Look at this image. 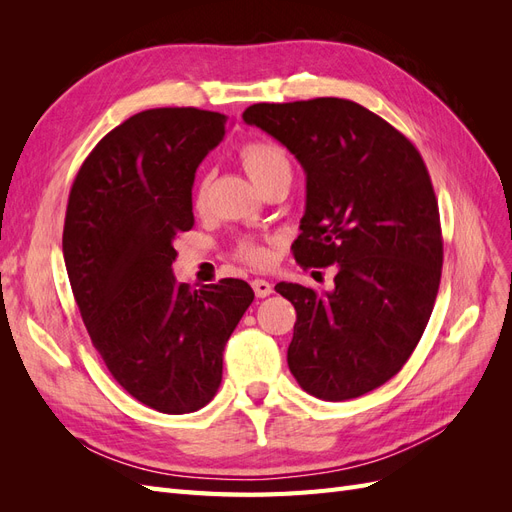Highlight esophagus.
<instances>
[{"mask_svg": "<svg viewBox=\"0 0 512 512\" xmlns=\"http://www.w3.org/2000/svg\"><path fill=\"white\" fill-rule=\"evenodd\" d=\"M252 288H254L258 299H265V297H269V294L273 292V286L267 280H254Z\"/></svg>", "mask_w": 512, "mask_h": 512, "instance_id": "esophagus-1", "label": "esophagus"}]
</instances>
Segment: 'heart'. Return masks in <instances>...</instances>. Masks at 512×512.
Segmentation results:
<instances>
[{
    "label": "heart",
    "mask_w": 512,
    "mask_h": 512,
    "mask_svg": "<svg viewBox=\"0 0 512 512\" xmlns=\"http://www.w3.org/2000/svg\"><path fill=\"white\" fill-rule=\"evenodd\" d=\"M241 164L247 170V175L254 179V183H262L267 177L275 173H290V160L288 153L282 145L271 141H252L243 145L241 149ZM205 198V183H200L194 192V203L200 205ZM237 258L247 262L252 267H267L271 262V250L267 241L245 239L237 247Z\"/></svg>",
    "instance_id": "b5f03b06"
}]
</instances>
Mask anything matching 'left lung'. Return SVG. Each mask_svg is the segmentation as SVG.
<instances>
[{
  "label": "left lung",
  "mask_w": 512,
  "mask_h": 512,
  "mask_svg": "<svg viewBox=\"0 0 512 512\" xmlns=\"http://www.w3.org/2000/svg\"><path fill=\"white\" fill-rule=\"evenodd\" d=\"M243 121L286 145L307 175L294 260L335 267L331 292L275 286L297 309L288 367L309 395L361 397L406 365L438 297L442 228L427 166L352 100L262 102Z\"/></svg>",
  "instance_id": "left-lung-1"
}]
</instances>
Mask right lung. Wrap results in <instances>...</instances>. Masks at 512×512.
Masks as SVG:
<instances>
[{
	"mask_svg": "<svg viewBox=\"0 0 512 512\" xmlns=\"http://www.w3.org/2000/svg\"><path fill=\"white\" fill-rule=\"evenodd\" d=\"M226 121L194 106L136 113L91 149L68 198L61 245L91 344L123 389L164 414L218 393L224 346L254 301L235 277L192 290L173 275L196 168Z\"/></svg>",
	"mask_w": 512,
	"mask_h": 512,
	"instance_id": "1",
	"label": "right lung"
}]
</instances>
